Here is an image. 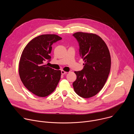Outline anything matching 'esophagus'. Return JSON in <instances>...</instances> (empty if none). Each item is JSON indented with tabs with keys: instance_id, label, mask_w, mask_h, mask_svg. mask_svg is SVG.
Instances as JSON below:
<instances>
[{
	"instance_id": "1",
	"label": "esophagus",
	"mask_w": 134,
	"mask_h": 134,
	"mask_svg": "<svg viewBox=\"0 0 134 134\" xmlns=\"http://www.w3.org/2000/svg\"><path fill=\"white\" fill-rule=\"evenodd\" d=\"M61 73H62V75H64V74H67V71H64V70H62L61 71Z\"/></svg>"
}]
</instances>
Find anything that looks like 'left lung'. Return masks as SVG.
Instances as JSON below:
<instances>
[{
    "instance_id": "8db88e82",
    "label": "left lung",
    "mask_w": 134,
    "mask_h": 134,
    "mask_svg": "<svg viewBox=\"0 0 134 134\" xmlns=\"http://www.w3.org/2000/svg\"><path fill=\"white\" fill-rule=\"evenodd\" d=\"M80 54L84 61L83 69L75 71L77 79L72 83L75 92L80 97L89 98L98 94L104 86L111 68L108 48L97 34L76 32Z\"/></svg>"
}]
</instances>
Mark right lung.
Wrapping results in <instances>:
<instances>
[{"instance_id": "obj_1", "label": "right lung", "mask_w": 134, "mask_h": 134, "mask_svg": "<svg viewBox=\"0 0 134 134\" xmlns=\"http://www.w3.org/2000/svg\"><path fill=\"white\" fill-rule=\"evenodd\" d=\"M62 39L55 34H43L30 41L24 49L19 63V75L25 87L34 94L45 97L58 85L61 71L45 64L50 62L53 43Z\"/></svg>"}]
</instances>
